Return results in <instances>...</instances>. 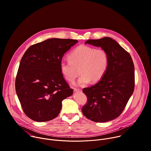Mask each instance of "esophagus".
<instances>
[{
	"label": "esophagus",
	"instance_id": "34e87169",
	"mask_svg": "<svg viewBox=\"0 0 151 151\" xmlns=\"http://www.w3.org/2000/svg\"><path fill=\"white\" fill-rule=\"evenodd\" d=\"M74 92H82V89L79 88H74Z\"/></svg>",
	"mask_w": 151,
	"mask_h": 151
}]
</instances>
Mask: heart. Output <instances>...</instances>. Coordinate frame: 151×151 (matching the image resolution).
I'll return each mask as SVG.
<instances>
[{"label":"heart","instance_id":"heart-1","mask_svg":"<svg viewBox=\"0 0 151 151\" xmlns=\"http://www.w3.org/2000/svg\"><path fill=\"white\" fill-rule=\"evenodd\" d=\"M69 60H62L60 70L63 78L72 83L79 74L78 85L84 86L91 81L96 83L105 75L109 66V56L103 48L82 45L77 47L69 55Z\"/></svg>","mask_w":151,"mask_h":151}]
</instances>
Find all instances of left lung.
I'll list each match as a JSON object with an SVG mask.
<instances>
[{"label":"left lung","instance_id":"obj_1","mask_svg":"<svg viewBox=\"0 0 151 151\" xmlns=\"http://www.w3.org/2000/svg\"><path fill=\"white\" fill-rule=\"evenodd\" d=\"M85 44L105 50L110 62L101 80L83 89L87 103L82 109V113L95 122L113 120L122 114L134 91V67L132 59L118 42L110 37L88 40Z\"/></svg>","mask_w":151,"mask_h":151}]
</instances>
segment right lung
<instances>
[{"mask_svg":"<svg viewBox=\"0 0 151 151\" xmlns=\"http://www.w3.org/2000/svg\"><path fill=\"white\" fill-rule=\"evenodd\" d=\"M77 42L76 40L50 38L30 46L23 55L15 89L24 112L31 120L44 122L56 118L63 100L72 95L60 63Z\"/></svg>","mask_w":151,"mask_h":151,"instance_id":"add662e5","label":"right lung"}]
</instances>
